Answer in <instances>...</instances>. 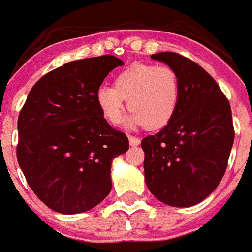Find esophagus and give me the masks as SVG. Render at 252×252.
Masks as SVG:
<instances>
[{
    "instance_id": "34e87169",
    "label": "esophagus",
    "mask_w": 252,
    "mask_h": 252,
    "mask_svg": "<svg viewBox=\"0 0 252 252\" xmlns=\"http://www.w3.org/2000/svg\"><path fill=\"white\" fill-rule=\"evenodd\" d=\"M128 140H129V144H131L132 147H135V146H139V144H140V139L136 136H129L128 137Z\"/></svg>"
}]
</instances>
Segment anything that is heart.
<instances>
[{"mask_svg": "<svg viewBox=\"0 0 252 252\" xmlns=\"http://www.w3.org/2000/svg\"><path fill=\"white\" fill-rule=\"evenodd\" d=\"M181 82L169 66L132 64L115 78L113 88H99L95 102L101 115L110 124H119L126 109L132 110L126 126H144L157 131L169 126L178 110Z\"/></svg>", "mask_w": 252, "mask_h": 252, "instance_id": "obj_1", "label": "heart"}]
</instances>
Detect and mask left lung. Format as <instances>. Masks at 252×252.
<instances>
[{
	"mask_svg": "<svg viewBox=\"0 0 252 252\" xmlns=\"http://www.w3.org/2000/svg\"><path fill=\"white\" fill-rule=\"evenodd\" d=\"M151 59L180 78L181 99L169 126L144 137V180L170 206L188 208L205 200L220 184L233 144L231 106L216 81L197 63L175 52Z\"/></svg>",
	"mask_w": 252,
	"mask_h": 252,
	"instance_id": "obj_1",
	"label": "left lung"
}]
</instances>
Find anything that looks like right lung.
<instances>
[{
    "label": "right lung",
    "instance_id": "obj_1",
    "mask_svg": "<svg viewBox=\"0 0 252 252\" xmlns=\"http://www.w3.org/2000/svg\"><path fill=\"white\" fill-rule=\"evenodd\" d=\"M123 64L112 55L74 61L31 89L17 121V160L31 189L52 211L82 213L110 193L112 162L129 143L102 117L95 93Z\"/></svg>",
    "mask_w": 252,
    "mask_h": 252
}]
</instances>
